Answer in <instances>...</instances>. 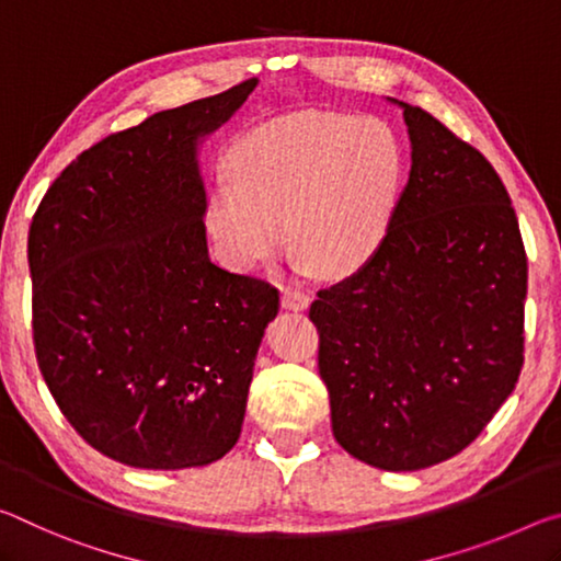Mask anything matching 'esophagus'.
<instances>
[{
    "label": "esophagus",
    "mask_w": 561,
    "mask_h": 561,
    "mask_svg": "<svg viewBox=\"0 0 561 561\" xmlns=\"http://www.w3.org/2000/svg\"><path fill=\"white\" fill-rule=\"evenodd\" d=\"M280 306L286 310H306L310 306V296L300 288H286L280 296Z\"/></svg>",
    "instance_id": "34e87169"
}]
</instances>
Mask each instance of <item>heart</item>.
<instances>
[{"label": "heart", "mask_w": 561, "mask_h": 561, "mask_svg": "<svg viewBox=\"0 0 561 561\" xmlns=\"http://www.w3.org/2000/svg\"><path fill=\"white\" fill-rule=\"evenodd\" d=\"M210 183L204 226L236 271H255L290 245L302 268L347 278L375 259L398 210L405 159L378 118L296 112L248 128Z\"/></svg>", "instance_id": "1"}]
</instances>
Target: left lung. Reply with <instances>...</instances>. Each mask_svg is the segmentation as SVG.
Wrapping results in <instances>:
<instances>
[{
  "label": "left lung",
  "mask_w": 561,
  "mask_h": 561,
  "mask_svg": "<svg viewBox=\"0 0 561 561\" xmlns=\"http://www.w3.org/2000/svg\"><path fill=\"white\" fill-rule=\"evenodd\" d=\"M402 108L410 176L375 259L320 290L310 320L333 435L388 472L449 460L525 363L527 255L507 188L435 116Z\"/></svg>",
  "instance_id": "1"
}]
</instances>
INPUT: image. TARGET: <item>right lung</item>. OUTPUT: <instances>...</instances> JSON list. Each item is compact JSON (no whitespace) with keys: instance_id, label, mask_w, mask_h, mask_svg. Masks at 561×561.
Instances as JSON below:
<instances>
[{"instance_id":"1","label":"right lung","mask_w":561,"mask_h":561,"mask_svg":"<svg viewBox=\"0 0 561 561\" xmlns=\"http://www.w3.org/2000/svg\"><path fill=\"white\" fill-rule=\"evenodd\" d=\"M255 87L106 136L34 214L36 360L73 430L122 465L204 467L241 435L278 290L210 261L198 149Z\"/></svg>"}]
</instances>
